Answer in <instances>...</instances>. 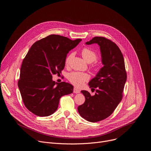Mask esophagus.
I'll list each match as a JSON object with an SVG mask.
<instances>
[{
    "mask_svg": "<svg viewBox=\"0 0 151 151\" xmlns=\"http://www.w3.org/2000/svg\"><path fill=\"white\" fill-rule=\"evenodd\" d=\"M73 93H76V94L79 93H80V90H79L78 88H76V87H75V88H73Z\"/></svg>",
    "mask_w": 151,
    "mask_h": 151,
    "instance_id": "esophagus-1",
    "label": "esophagus"
}]
</instances>
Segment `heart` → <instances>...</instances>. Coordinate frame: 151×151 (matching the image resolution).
<instances>
[{
  "instance_id": "1",
  "label": "heart",
  "mask_w": 151,
  "mask_h": 151,
  "mask_svg": "<svg viewBox=\"0 0 151 151\" xmlns=\"http://www.w3.org/2000/svg\"><path fill=\"white\" fill-rule=\"evenodd\" d=\"M83 58L89 63H91L96 61L97 58V54L93 50L89 48H84L81 51ZM74 55L73 52L70 53L66 59V63L69 64L70 60ZM90 76L86 73L72 72L68 75L69 81L77 87H82L84 83L89 80Z\"/></svg>"
}]
</instances>
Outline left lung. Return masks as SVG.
<instances>
[{"mask_svg": "<svg viewBox=\"0 0 151 151\" xmlns=\"http://www.w3.org/2000/svg\"><path fill=\"white\" fill-rule=\"evenodd\" d=\"M85 44L100 46L104 66L88 83L91 90H96L95 95L81 91L85 101L78 110L83 118L96 122L109 116L121 101L127 73L123 55L114 42L104 37H94Z\"/></svg>", "mask_w": 151, "mask_h": 151, "instance_id": "obj_1", "label": "left lung"}]
</instances>
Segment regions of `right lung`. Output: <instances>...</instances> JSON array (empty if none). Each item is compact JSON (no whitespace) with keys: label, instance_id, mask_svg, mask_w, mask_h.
Masks as SVG:
<instances>
[{"label":"right lung","instance_id":"add662e5","mask_svg":"<svg viewBox=\"0 0 151 151\" xmlns=\"http://www.w3.org/2000/svg\"><path fill=\"white\" fill-rule=\"evenodd\" d=\"M82 40L51 35L36 41L21 67L18 86L26 108L38 116H48L58 108L60 98L73 91V86L52 81L61 73L68 53Z\"/></svg>","mask_w":151,"mask_h":151}]
</instances>
